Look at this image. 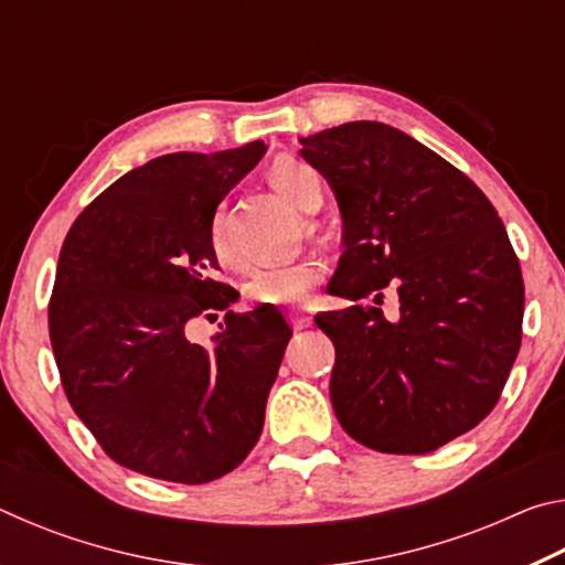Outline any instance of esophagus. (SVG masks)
<instances>
[{
    "label": "esophagus",
    "mask_w": 565,
    "mask_h": 565,
    "mask_svg": "<svg viewBox=\"0 0 565 565\" xmlns=\"http://www.w3.org/2000/svg\"><path fill=\"white\" fill-rule=\"evenodd\" d=\"M291 323H294V329L299 331V329H306L311 323V317H306L303 311H294L291 313Z\"/></svg>",
    "instance_id": "1"
}]
</instances>
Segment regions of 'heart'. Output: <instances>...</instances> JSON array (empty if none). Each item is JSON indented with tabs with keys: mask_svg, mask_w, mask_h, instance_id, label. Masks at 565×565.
<instances>
[{
	"mask_svg": "<svg viewBox=\"0 0 565 565\" xmlns=\"http://www.w3.org/2000/svg\"><path fill=\"white\" fill-rule=\"evenodd\" d=\"M269 181L286 202L299 206L301 212H309L313 204H321L317 171L299 159L284 157L274 161L269 169ZM212 244L218 256L228 254L222 216H216L212 226ZM321 276L323 266L319 262H299L291 266H281V269H264L248 279L246 296L252 301L266 306H301L309 299L313 286L321 281Z\"/></svg>",
	"mask_w": 565,
	"mask_h": 565,
	"instance_id": "b5f03b06",
	"label": "heart"
}]
</instances>
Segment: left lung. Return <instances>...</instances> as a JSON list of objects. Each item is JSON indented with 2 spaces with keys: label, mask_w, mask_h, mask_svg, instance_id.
Instances as JSON below:
<instances>
[{
  "label": "left lung",
  "mask_w": 565,
  "mask_h": 565,
  "mask_svg": "<svg viewBox=\"0 0 565 565\" xmlns=\"http://www.w3.org/2000/svg\"><path fill=\"white\" fill-rule=\"evenodd\" d=\"M299 141L343 222L331 294H398L394 321L379 306L317 313L337 349L339 424L381 454H431L491 414L519 356L523 279L509 234L483 191L406 131L349 121Z\"/></svg>",
  "instance_id": "left-lung-1"
}]
</instances>
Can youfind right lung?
Segmentation results:
<instances>
[{
  "instance_id": "obj_1",
  "label": "right lung",
  "mask_w": 565,
  "mask_h": 565,
  "mask_svg": "<svg viewBox=\"0 0 565 565\" xmlns=\"http://www.w3.org/2000/svg\"><path fill=\"white\" fill-rule=\"evenodd\" d=\"M264 154V141H248L151 159L104 189L64 238L50 301L64 394L131 471L209 483L259 441L291 339L281 311H226L209 347L186 329L236 301L212 279L214 214Z\"/></svg>"
}]
</instances>
